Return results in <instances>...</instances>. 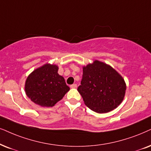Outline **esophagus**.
Masks as SVG:
<instances>
[{
	"label": "esophagus",
	"mask_w": 151,
	"mask_h": 151,
	"mask_svg": "<svg viewBox=\"0 0 151 151\" xmlns=\"http://www.w3.org/2000/svg\"><path fill=\"white\" fill-rule=\"evenodd\" d=\"M70 87H71V88H72V89H73V88L77 87V85H76V84H73V85H71Z\"/></svg>",
	"instance_id": "esophagus-1"
}]
</instances>
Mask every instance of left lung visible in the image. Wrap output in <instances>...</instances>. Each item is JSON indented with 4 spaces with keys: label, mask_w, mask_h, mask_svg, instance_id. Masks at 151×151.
<instances>
[{
    "label": "left lung",
    "mask_w": 151,
    "mask_h": 151,
    "mask_svg": "<svg viewBox=\"0 0 151 151\" xmlns=\"http://www.w3.org/2000/svg\"><path fill=\"white\" fill-rule=\"evenodd\" d=\"M126 85L118 72L110 66L96 60L83 67L78 92L85 104L97 113H106L119 106Z\"/></svg>",
    "instance_id": "left-lung-1"
}]
</instances>
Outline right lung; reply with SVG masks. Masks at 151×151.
Listing matches in <instances>:
<instances>
[{
	"mask_svg": "<svg viewBox=\"0 0 151 151\" xmlns=\"http://www.w3.org/2000/svg\"><path fill=\"white\" fill-rule=\"evenodd\" d=\"M58 71V66L46 64L29 75L25 90L31 101L42 107H52L64 97L70 88Z\"/></svg>",
	"mask_w": 151,
	"mask_h": 151,
	"instance_id": "right-lung-1",
	"label": "right lung"
}]
</instances>
